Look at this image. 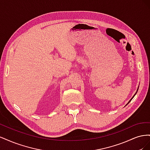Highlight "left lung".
I'll list each match as a JSON object with an SVG mask.
<instances>
[{
    "label": "left lung",
    "instance_id": "left-lung-1",
    "mask_svg": "<svg viewBox=\"0 0 150 150\" xmlns=\"http://www.w3.org/2000/svg\"><path fill=\"white\" fill-rule=\"evenodd\" d=\"M137 93H135V94H137ZM135 94H134V95H135ZM134 96H133V97H134ZM133 98H131V99H130V100H129V102H128V103H129V102H130V101H131V99H133Z\"/></svg>",
    "mask_w": 150,
    "mask_h": 150
}]
</instances>
